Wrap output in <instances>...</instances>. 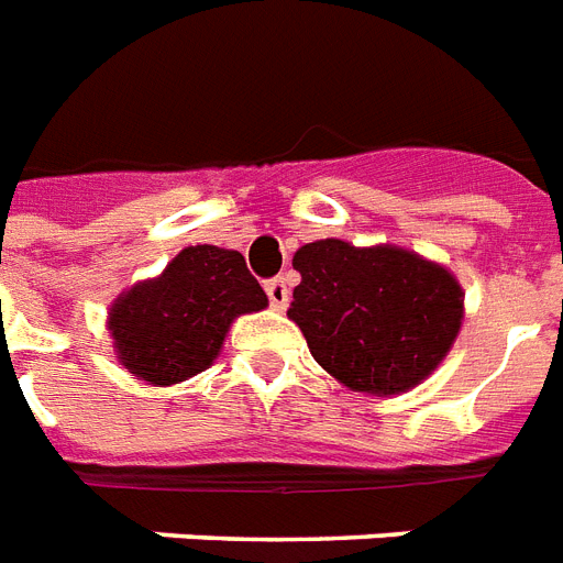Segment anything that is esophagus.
<instances>
[{
  "label": "esophagus",
  "instance_id": "obj_1",
  "mask_svg": "<svg viewBox=\"0 0 563 563\" xmlns=\"http://www.w3.org/2000/svg\"><path fill=\"white\" fill-rule=\"evenodd\" d=\"M267 296L273 308L285 310L287 302H290V287H287L285 278H273V282H267Z\"/></svg>",
  "mask_w": 563,
  "mask_h": 563
}]
</instances>
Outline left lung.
Returning <instances> with one entry per match:
<instances>
[{
    "mask_svg": "<svg viewBox=\"0 0 563 563\" xmlns=\"http://www.w3.org/2000/svg\"><path fill=\"white\" fill-rule=\"evenodd\" d=\"M294 267L302 282L287 317L319 366L354 393H407L433 375L460 334V282L401 246L325 238L296 250Z\"/></svg>",
    "mask_w": 563,
    "mask_h": 563,
    "instance_id": "left-lung-1",
    "label": "left lung"
}]
</instances>
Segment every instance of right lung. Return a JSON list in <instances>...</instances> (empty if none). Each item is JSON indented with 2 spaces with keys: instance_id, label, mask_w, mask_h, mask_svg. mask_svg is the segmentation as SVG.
I'll return each mask as SVG.
<instances>
[{
  "instance_id": "obj_1",
  "label": "right lung",
  "mask_w": 563,
  "mask_h": 563,
  "mask_svg": "<svg viewBox=\"0 0 563 563\" xmlns=\"http://www.w3.org/2000/svg\"><path fill=\"white\" fill-rule=\"evenodd\" d=\"M267 308V294L235 250L186 246L162 276L139 282L110 308L112 349L130 375L170 386L214 363L232 319Z\"/></svg>"
}]
</instances>
